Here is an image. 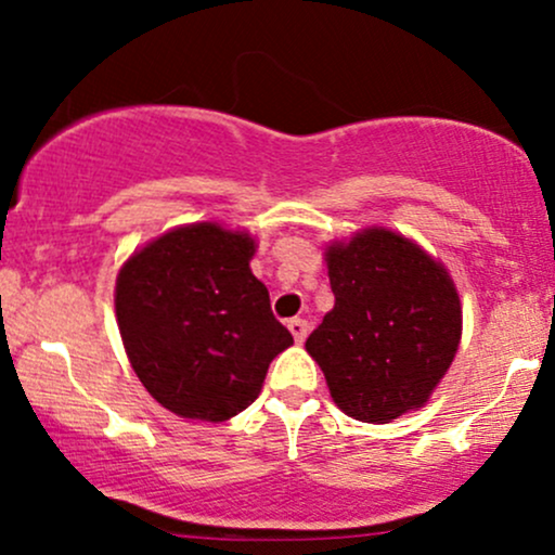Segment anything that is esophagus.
Returning <instances> with one entry per match:
<instances>
[{"instance_id": "34e87169", "label": "esophagus", "mask_w": 555, "mask_h": 555, "mask_svg": "<svg viewBox=\"0 0 555 555\" xmlns=\"http://www.w3.org/2000/svg\"><path fill=\"white\" fill-rule=\"evenodd\" d=\"M286 328L292 331V336H295L297 344H302L305 339H308V321H302V318H292L289 323H286Z\"/></svg>"}]
</instances>
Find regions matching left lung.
I'll list each match as a JSON object with an SVG mask.
<instances>
[{
    "mask_svg": "<svg viewBox=\"0 0 555 555\" xmlns=\"http://www.w3.org/2000/svg\"><path fill=\"white\" fill-rule=\"evenodd\" d=\"M334 310L305 341L349 417L391 423L423 406L462 336L454 282L415 242L367 229L326 253Z\"/></svg>",
    "mask_w": 555,
    "mask_h": 555,
    "instance_id": "8db88e82",
    "label": "left lung"
}]
</instances>
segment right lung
<instances>
[{"instance_id":"right-lung-1","label":"right lung","mask_w":555,"mask_h":555,"mask_svg":"<svg viewBox=\"0 0 555 555\" xmlns=\"http://www.w3.org/2000/svg\"><path fill=\"white\" fill-rule=\"evenodd\" d=\"M256 242L216 224L167 232L117 276V323L140 384L169 412L221 423L258 399L292 334L253 276Z\"/></svg>"}]
</instances>
